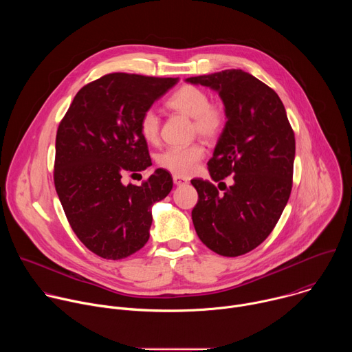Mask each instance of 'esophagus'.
I'll list each match as a JSON object with an SVG mask.
<instances>
[{
  "label": "esophagus",
  "instance_id": "esophagus-1",
  "mask_svg": "<svg viewBox=\"0 0 352 352\" xmlns=\"http://www.w3.org/2000/svg\"><path fill=\"white\" fill-rule=\"evenodd\" d=\"M173 181H174V184L178 185V186L188 184V179L184 178V177H181V175H174V177H173Z\"/></svg>",
  "mask_w": 352,
  "mask_h": 352
}]
</instances>
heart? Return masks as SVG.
I'll return each mask as SVG.
<instances>
[{
	"label": "heart",
	"mask_w": 352,
	"mask_h": 352,
	"mask_svg": "<svg viewBox=\"0 0 352 352\" xmlns=\"http://www.w3.org/2000/svg\"><path fill=\"white\" fill-rule=\"evenodd\" d=\"M167 106L193 121V132L206 139H216L227 124V113L223 104L210 102L209 93L193 85H184L167 100ZM139 132L147 143H156L160 133V118L153 110H146L139 118ZM206 156V148L200 143L173 146L159 155L160 167L181 177L195 173Z\"/></svg>",
	"instance_id": "1"
}]
</instances>
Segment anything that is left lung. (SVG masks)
<instances>
[{
  "instance_id": "left-lung-1",
  "label": "left lung",
  "mask_w": 352,
  "mask_h": 352,
  "mask_svg": "<svg viewBox=\"0 0 352 352\" xmlns=\"http://www.w3.org/2000/svg\"><path fill=\"white\" fill-rule=\"evenodd\" d=\"M186 82L209 86L223 100L227 124L208 168L216 182L233 178L228 188L223 183L224 193L210 181H190L199 195L192 210L196 234L221 256L245 255L270 235L289 199L294 131L278 94L242 69Z\"/></svg>"
}]
</instances>
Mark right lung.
Wrapping results in <instances>:
<instances>
[{"instance_id":"add662e5","label":"right lung","mask_w":352,"mask_h":352,"mask_svg":"<svg viewBox=\"0 0 352 352\" xmlns=\"http://www.w3.org/2000/svg\"><path fill=\"white\" fill-rule=\"evenodd\" d=\"M177 80L104 75L76 93L58 125L56 190L71 228L100 258L120 261L143 248L153 220L150 209L173 188L163 168L139 186L122 178L152 166L139 118Z\"/></svg>"}]
</instances>
